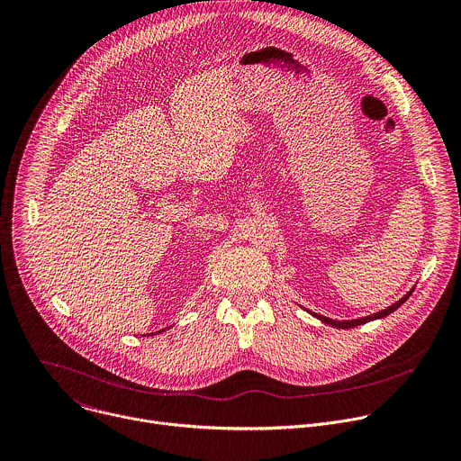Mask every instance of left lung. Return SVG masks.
I'll return each mask as SVG.
<instances>
[{
  "label": "left lung",
  "mask_w": 461,
  "mask_h": 461,
  "mask_svg": "<svg viewBox=\"0 0 461 461\" xmlns=\"http://www.w3.org/2000/svg\"><path fill=\"white\" fill-rule=\"evenodd\" d=\"M414 289H411L407 294H403L398 302H394L393 305H389L387 310H382V312H378V313H375V315H369V317H362V319H355V321H342V322H339V321H333V319H328V317H322V315H317V313H313V312H310V310H305L308 313H312L313 317H317L319 321H322L324 324H330V326H333V328H339V330H349V328H355V326H360V324H366V322H371V321H378V319H384V317H387V315H391L393 312H396L400 305L411 296V293H412Z\"/></svg>",
  "instance_id": "left-lung-1"
}]
</instances>
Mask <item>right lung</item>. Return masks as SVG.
Returning <instances> with one entry per match:
<instances>
[{
	"label": "right lung",
	"instance_id": "right-lung-1",
	"mask_svg": "<svg viewBox=\"0 0 461 461\" xmlns=\"http://www.w3.org/2000/svg\"><path fill=\"white\" fill-rule=\"evenodd\" d=\"M163 331H165V330H163ZM163 331H158V333H163ZM151 335H153V333H151ZM146 337H148V335H146Z\"/></svg>",
	"mask_w": 461,
	"mask_h": 461
}]
</instances>
